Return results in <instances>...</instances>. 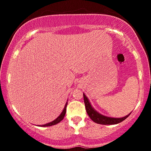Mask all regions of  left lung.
Returning <instances> with one entry per match:
<instances>
[{
  "label": "left lung",
  "instance_id": "8db88e82",
  "mask_svg": "<svg viewBox=\"0 0 151 151\" xmlns=\"http://www.w3.org/2000/svg\"><path fill=\"white\" fill-rule=\"evenodd\" d=\"M83 97L84 101H85L86 111V112H87L88 116L90 117L92 121L96 122L97 124L105 125L118 124L126 119L131 113H131H129L128 115L124 117H122V118H112V117L103 115V114L99 113V112H97L96 110L92 106L90 101H89L88 99L87 98V96L85 95V93H83Z\"/></svg>",
  "mask_w": 151,
  "mask_h": 151
}]
</instances>
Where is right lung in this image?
Returning a JSON list of instances; mask_svg holds the SVG:
<instances>
[{"label":"right lung","mask_w":151,"mask_h":151,"mask_svg":"<svg viewBox=\"0 0 151 151\" xmlns=\"http://www.w3.org/2000/svg\"><path fill=\"white\" fill-rule=\"evenodd\" d=\"M67 103L68 102H66V104H65V108L63 109V112H61L59 116H58L57 119L54 121H52V122H48V123H47L45 124H42V125H37L38 127H50V126H52V125H55V124H58V122H60L62 120L64 119V117L65 116V114H66V106H67Z\"/></svg>","instance_id":"obj_1"}]
</instances>
